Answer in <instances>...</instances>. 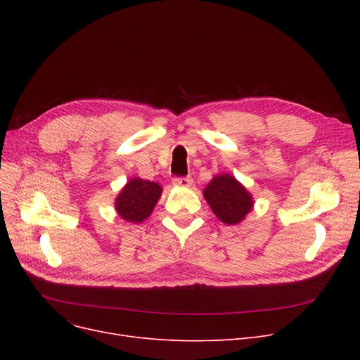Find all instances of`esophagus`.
Masks as SVG:
<instances>
[{
  "instance_id": "34e87169",
  "label": "esophagus",
  "mask_w": 360,
  "mask_h": 360,
  "mask_svg": "<svg viewBox=\"0 0 360 360\" xmlns=\"http://www.w3.org/2000/svg\"><path fill=\"white\" fill-rule=\"evenodd\" d=\"M174 185L181 186V188H190L193 185V178L186 176V178H174Z\"/></svg>"
}]
</instances>
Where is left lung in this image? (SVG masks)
I'll return each instance as SVG.
<instances>
[{"mask_svg":"<svg viewBox=\"0 0 360 360\" xmlns=\"http://www.w3.org/2000/svg\"><path fill=\"white\" fill-rule=\"evenodd\" d=\"M202 195L214 216L224 224L235 226L254 209V198L233 175L220 174L205 185Z\"/></svg>","mask_w":360,"mask_h":360,"instance_id":"left-lung-1","label":"left lung"}]
</instances>
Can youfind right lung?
Returning a JSON list of instances; mask_svg holds the SVG:
<instances>
[{"mask_svg":"<svg viewBox=\"0 0 360 360\" xmlns=\"http://www.w3.org/2000/svg\"><path fill=\"white\" fill-rule=\"evenodd\" d=\"M162 191V185L158 182L131 178L115 198V212L128 223H141L153 213Z\"/></svg>","mask_w":360,"mask_h":360,"instance_id":"1","label":"right lung"}]
</instances>
